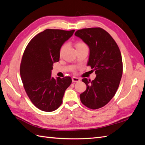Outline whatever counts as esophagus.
Masks as SVG:
<instances>
[{
	"mask_svg": "<svg viewBox=\"0 0 145 145\" xmlns=\"http://www.w3.org/2000/svg\"><path fill=\"white\" fill-rule=\"evenodd\" d=\"M72 80L73 83H77V82H79V81H80V79L78 78H76V77H73Z\"/></svg>",
	"mask_w": 145,
	"mask_h": 145,
	"instance_id": "1",
	"label": "esophagus"
}]
</instances>
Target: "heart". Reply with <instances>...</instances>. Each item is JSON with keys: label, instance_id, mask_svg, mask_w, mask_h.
<instances>
[{"label": "heart", "instance_id": "heart-1", "mask_svg": "<svg viewBox=\"0 0 145 145\" xmlns=\"http://www.w3.org/2000/svg\"><path fill=\"white\" fill-rule=\"evenodd\" d=\"M75 46L77 50H80V49H83V48H88V46L86 45V44L84 43L83 42H78L76 43ZM67 47V44H64L60 48V51H59V54L60 56H62V54L64 53L65 48Z\"/></svg>", "mask_w": 145, "mask_h": 145}]
</instances>
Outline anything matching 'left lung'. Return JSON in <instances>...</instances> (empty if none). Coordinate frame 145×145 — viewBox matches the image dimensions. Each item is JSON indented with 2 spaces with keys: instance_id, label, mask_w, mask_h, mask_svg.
Wrapping results in <instances>:
<instances>
[{
  "instance_id": "1",
  "label": "left lung",
  "mask_w": 145,
  "mask_h": 145,
  "mask_svg": "<svg viewBox=\"0 0 145 145\" xmlns=\"http://www.w3.org/2000/svg\"><path fill=\"white\" fill-rule=\"evenodd\" d=\"M75 35L89 48L87 65L96 74L92 81L82 80L87 88L80 94L81 102L89 108L98 109L111 101L120 85L122 75L121 51L112 37L101 27L80 29Z\"/></svg>"
}]
</instances>
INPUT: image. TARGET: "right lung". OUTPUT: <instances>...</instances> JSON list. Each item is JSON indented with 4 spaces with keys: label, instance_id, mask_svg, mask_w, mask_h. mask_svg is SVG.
<instances>
[{
    "label": "right lung",
    "instance_id": "right-lung-1",
    "mask_svg": "<svg viewBox=\"0 0 145 145\" xmlns=\"http://www.w3.org/2000/svg\"><path fill=\"white\" fill-rule=\"evenodd\" d=\"M75 30L46 29L35 35L27 44L20 65V75L24 89L37 108L50 112L57 109L64 92L72 83L65 76H51L54 62L59 61L60 48Z\"/></svg>",
    "mask_w": 145,
    "mask_h": 145
}]
</instances>
